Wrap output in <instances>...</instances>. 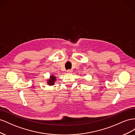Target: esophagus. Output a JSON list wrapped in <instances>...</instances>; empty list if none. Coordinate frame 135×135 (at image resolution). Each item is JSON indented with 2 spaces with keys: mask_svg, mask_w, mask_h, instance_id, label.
Here are the masks:
<instances>
[{
  "mask_svg": "<svg viewBox=\"0 0 135 135\" xmlns=\"http://www.w3.org/2000/svg\"><path fill=\"white\" fill-rule=\"evenodd\" d=\"M72 72V71H71L70 70H68L67 71V72L68 73V74H71Z\"/></svg>",
  "mask_w": 135,
  "mask_h": 135,
  "instance_id": "esophagus-1",
  "label": "esophagus"
}]
</instances>
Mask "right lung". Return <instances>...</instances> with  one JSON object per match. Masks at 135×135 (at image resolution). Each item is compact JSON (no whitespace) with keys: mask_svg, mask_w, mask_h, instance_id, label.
Masks as SVG:
<instances>
[{"mask_svg":"<svg viewBox=\"0 0 135 135\" xmlns=\"http://www.w3.org/2000/svg\"><path fill=\"white\" fill-rule=\"evenodd\" d=\"M56 81V76L52 74L50 76L49 79L47 80V84L49 85V86H52L55 84Z\"/></svg>","mask_w":135,"mask_h":135,"instance_id":"right-lung-1","label":"right lung"}]
</instances>
